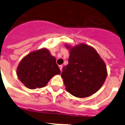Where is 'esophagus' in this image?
<instances>
[{"instance_id":"esophagus-1","label":"esophagus","mask_w":125,"mask_h":125,"mask_svg":"<svg viewBox=\"0 0 125 125\" xmlns=\"http://www.w3.org/2000/svg\"><path fill=\"white\" fill-rule=\"evenodd\" d=\"M62 67H63V66H62V65H60V66H59V68H60V70H61V71H62Z\"/></svg>"}]
</instances>
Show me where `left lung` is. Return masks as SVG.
Instances as JSON below:
<instances>
[{
	"label": "left lung",
	"instance_id": "1",
	"mask_svg": "<svg viewBox=\"0 0 125 125\" xmlns=\"http://www.w3.org/2000/svg\"><path fill=\"white\" fill-rule=\"evenodd\" d=\"M69 49L68 64L64 67L61 77L66 91L78 98H86L101 88L107 77L104 62L93 47L85 44Z\"/></svg>",
	"mask_w": 125,
	"mask_h": 125
}]
</instances>
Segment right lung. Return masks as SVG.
Wrapping results in <instances>:
<instances>
[{"label": "right lung", "instance_id": "obj_1", "mask_svg": "<svg viewBox=\"0 0 125 125\" xmlns=\"http://www.w3.org/2000/svg\"><path fill=\"white\" fill-rule=\"evenodd\" d=\"M60 74L56 58L46 48L28 54L21 61L17 68L19 80L31 89L46 86L53 76Z\"/></svg>", "mask_w": 125, "mask_h": 125}]
</instances>
